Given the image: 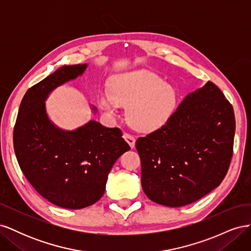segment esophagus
<instances>
[{
    "label": "esophagus",
    "instance_id": "1",
    "mask_svg": "<svg viewBox=\"0 0 251 251\" xmlns=\"http://www.w3.org/2000/svg\"><path fill=\"white\" fill-rule=\"evenodd\" d=\"M124 138H125V140L128 143V146L131 147V149H134V148H135V142H136V140H135V138H134V136H132V135H130V134H127V133H125V134H124Z\"/></svg>",
    "mask_w": 251,
    "mask_h": 251
}]
</instances>
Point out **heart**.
Returning a JSON list of instances; mask_svg holds the SVG:
<instances>
[{
  "label": "heart",
  "instance_id": "heart-1",
  "mask_svg": "<svg viewBox=\"0 0 251 251\" xmlns=\"http://www.w3.org/2000/svg\"><path fill=\"white\" fill-rule=\"evenodd\" d=\"M102 112L113 116L119 105L126 107V120L136 131L155 132L173 117L178 104L176 89L157 74L134 70L114 75L110 91L98 96Z\"/></svg>",
  "mask_w": 251,
  "mask_h": 251
}]
</instances>
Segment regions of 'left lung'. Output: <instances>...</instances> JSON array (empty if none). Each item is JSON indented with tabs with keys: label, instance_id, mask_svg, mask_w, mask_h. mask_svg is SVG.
<instances>
[{
	"label": "left lung",
	"instance_id": "8db88e82",
	"mask_svg": "<svg viewBox=\"0 0 251 251\" xmlns=\"http://www.w3.org/2000/svg\"><path fill=\"white\" fill-rule=\"evenodd\" d=\"M234 131L232 105L214 82L187 94L168 124L136 141L144 194L180 207L210 193L228 171Z\"/></svg>",
	"mask_w": 251,
	"mask_h": 251
}]
</instances>
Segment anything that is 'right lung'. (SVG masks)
Masks as SVG:
<instances>
[{
  "instance_id": "right-lung-1",
  "label": "right lung",
  "mask_w": 251,
  "mask_h": 251,
  "mask_svg": "<svg viewBox=\"0 0 251 251\" xmlns=\"http://www.w3.org/2000/svg\"><path fill=\"white\" fill-rule=\"evenodd\" d=\"M87 64L62 66L30 88L20 104L13 147L20 168L35 191L59 207L80 209L100 200L114 163L130 146L117 127L90 120L72 131L50 120L46 100L81 76ZM96 113V107H91Z\"/></svg>"
}]
</instances>
